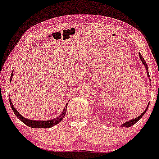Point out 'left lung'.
I'll list each match as a JSON object with an SVG mask.
<instances>
[{"label":"left lung","instance_id":"1","mask_svg":"<svg viewBox=\"0 0 159 159\" xmlns=\"http://www.w3.org/2000/svg\"><path fill=\"white\" fill-rule=\"evenodd\" d=\"M139 56H140V61H141V62H142V63H143V64L144 65V66H145V68H146V69H147V76H148L149 77V79L150 80V78H149V71H148V66H147V63H146V61H145V60L143 59V57L141 56V54H140L139 53ZM150 81H151V80H150ZM149 104H148V105H147V107H146V109L145 110H144V111L143 113H142L139 116H138V117H136V118H134V119H132V120H129V121H127V122H125V123H123V125H121V127H125V128H129V127H130V126H132V125H134V123H136L138 121V120H139L140 118L142 117V116H143L144 114H145V113L147 112V109H148V107H149Z\"/></svg>","mask_w":159,"mask_h":159}]
</instances>
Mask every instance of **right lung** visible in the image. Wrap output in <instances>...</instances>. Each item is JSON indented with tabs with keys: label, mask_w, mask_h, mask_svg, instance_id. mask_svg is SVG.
Masks as SVG:
<instances>
[{
	"label": "right lung",
	"mask_w": 159,
	"mask_h": 159,
	"mask_svg": "<svg viewBox=\"0 0 159 159\" xmlns=\"http://www.w3.org/2000/svg\"><path fill=\"white\" fill-rule=\"evenodd\" d=\"M12 74H11V75L12 76L10 77V81H11V80H12ZM9 100H10V106H11V107H12L13 112L15 113L16 116H17V117L19 118V119L21 120V122H22V123L26 124L27 126H29L30 128H41V129H46V128H51V127L54 126V125H57V124L59 123L60 122H61V120H63V117H64V116L66 115V113L67 105H68V104H66V105L65 106L64 109H63V111L61 113V115H59V116H57V117L54 118V119H53V120H46V121L43 120V121H42V120H28V119H26L25 117H24L23 116H21V115L19 114V111L16 110V109L15 108V107L13 106V105H12V101H11L10 98H9Z\"/></svg>",
	"instance_id": "right-lung-1"
}]
</instances>
